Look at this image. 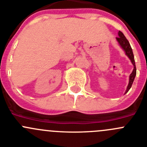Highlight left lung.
I'll use <instances>...</instances> for the list:
<instances>
[{
    "instance_id": "obj_1",
    "label": "left lung",
    "mask_w": 147,
    "mask_h": 147,
    "mask_svg": "<svg viewBox=\"0 0 147 147\" xmlns=\"http://www.w3.org/2000/svg\"><path fill=\"white\" fill-rule=\"evenodd\" d=\"M118 37H116L117 42H118L119 45L121 46V48L123 50V51L125 52V55L128 57L130 60H131V63H132L133 65H134V70H133L132 73L130 74L129 76V82H128V86H127L126 91H125V94L127 93V92L129 91V89H131V86L133 84V82H134V79L136 77V64H135V60H134V53H133V50L132 48H131V45H130L129 42L128 41L125 37L124 36V34L121 32V31L118 32Z\"/></svg>"
}]
</instances>
